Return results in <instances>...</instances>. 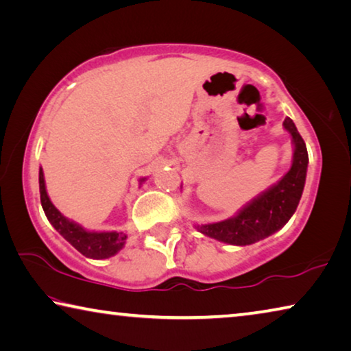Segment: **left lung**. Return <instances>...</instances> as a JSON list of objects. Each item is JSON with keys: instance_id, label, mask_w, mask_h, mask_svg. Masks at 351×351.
<instances>
[{"instance_id": "1", "label": "left lung", "mask_w": 351, "mask_h": 351, "mask_svg": "<svg viewBox=\"0 0 351 351\" xmlns=\"http://www.w3.org/2000/svg\"><path fill=\"white\" fill-rule=\"evenodd\" d=\"M283 127L289 132L294 144L293 164L288 173L243 207L235 217L219 223L195 226L201 234L229 245L246 246L277 232L289 221L304 192L308 152L305 141L289 117L285 119Z\"/></svg>"}]
</instances>
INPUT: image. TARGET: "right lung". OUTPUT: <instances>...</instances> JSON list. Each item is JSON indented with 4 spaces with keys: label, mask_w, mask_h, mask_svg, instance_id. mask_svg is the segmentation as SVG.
Listing matches in <instances>:
<instances>
[{
    "label": "right lung",
    "mask_w": 351,
    "mask_h": 351,
    "mask_svg": "<svg viewBox=\"0 0 351 351\" xmlns=\"http://www.w3.org/2000/svg\"><path fill=\"white\" fill-rule=\"evenodd\" d=\"M38 182L41 207H43L46 213V218L54 226L57 232L64 240L69 241L80 254H83L88 258L102 260L112 257V255L117 254L123 247V245H125L127 235L123 232H90V230L83 229L80 224L69 221L66 217H63L57 207L51 203L49 197H47L45 176L41 169L38 173Z\"/></svg>",
    "instance_id": "obj_1"
}]
</instances>
